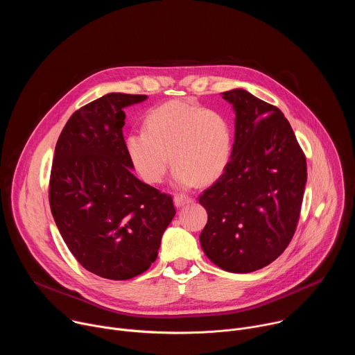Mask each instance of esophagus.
Listing matches in <instances>:
<instances>
[{"label": "esophagus", "mask_w": 355, "mask_h": 355, "mask_svg": "<svg viewBox=\"0 0 355 355\" xmlns=\"http://www.w3.org/2000/svg\"><path fill=\"white\" fill-rule=\"evenodd\" d=\"M193 199L187 196V195H175L174 196V204L177 208H181V207H185V205H189L192 204Z\"/></svg>", "instance_id": "esophagus-1"}]
</instances>
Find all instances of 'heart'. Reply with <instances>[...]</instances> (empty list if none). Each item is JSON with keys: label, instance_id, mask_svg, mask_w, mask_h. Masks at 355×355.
Listing matches in <instances>:
<instances>
[{"label": "heart", "instance_id": "1", "mask_svg": "<svg viewBox=\"0 0 355 355\" xmlns=\"http://www.w3.org/2000/svg\"><path fill=\"white\" fill-rule=\"evenodd\" d=\"M233 140L232 123L222 112L189 101H168L147 112L144 128L129 133L126 147L144 181L159 184L171 160L173 182L189 188L198 181L212 182L226 171Z\"/></svg>", "mask_w": 355, "mask_h": 355}]
</instances>
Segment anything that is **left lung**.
Listing matches in <instances>:
<instances>
[{
    "label": "left lung",
    "instance_id": "1",
    "mask_svg": "<svg viewBox=\"0 0 355 355\" xmlns=\"http://www.w3.org/2000/svg\"><path fill=\"white\" fill-rule=\"evenodd\" d=\"M236 114L229 167L199 196L208 223L199 236L207 257L229 272L257 271L288 247L306 185V159L274 105L245 89L222 92Z\"/></svg>",
    "mask_w": 355,
    "mask_h": 355
}]
</instances>
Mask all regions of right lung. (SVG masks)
<instances>
[{
	"label": "right lung",
	"instance_id": "right-lung-1",
	"mask_svg": "<svg viewBox=\"0 0 355 355\" xmlns=\"http://www.w3.org/2000/svg\"><path fill=\"white\" fill-rule=\"evenodd\" d=\"M147 95L111 92L76 111L55 148L49 202L56 226L89 272L123 281L159 254L175 208L171 195L133 175L123 108Z\"/></svg>",
	"mask_w": 355,
	"mask_h": 355
}]
</instances>
